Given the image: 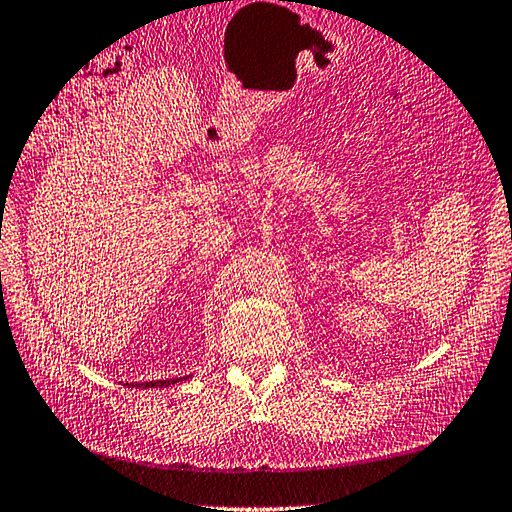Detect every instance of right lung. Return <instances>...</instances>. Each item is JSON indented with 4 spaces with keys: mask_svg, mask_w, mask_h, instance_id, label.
<instances>
[{
    "mask_svg": "<svg viewBox=\"0 0 512 512\" xmlns=\"http://www.w3.org/2000/svg\"><path fill=\"white\" fill-rule=\"evenodd\" d=\"M188 377H179V379H157V382H146V384H130V386H142V388H164V386H175L177 382H184Z\"/></svg>",
    "mask_w": 512,
    "mask_h": 512,
    "instance_id": "add662e5",
    "label": "right lung"
}]
</instances>
